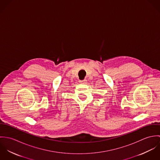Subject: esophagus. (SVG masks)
I'll return each mask as SVG.
<instances>
[{"mask_svg":"<svg viewBox=\"0 0 160 160\" xmlns=\"http://www.w3.org/2000/svg\"><path fill=\"white\" fill-rule=\"evenodd\" d=\"M80 83L82 84H86L87 83V80L86 79H84L82 81H80Z\"/></svg>","mask_w":160,"mask_h":160,"instance_id":"esophagus-1","label":"esophagus"}]
</instances>
